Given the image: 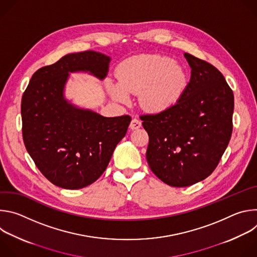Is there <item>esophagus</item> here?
<instances>
[{
	"label": "esophagus",
	"mask_w": 257,
	"mask_h": 257,
	"mask_svg": "<svg viewBox=\"0 0 257 257\" xmlns=\"http://www.w3.org/2000/svg\"><path fill=\"white\" fill-rule=\"evenodd\" d=\"M141 127V122L138 119H132L131 123H130V129L132 130H136L138 128Z\"/></svg>",
	"instance_id": "esophagus-1"
}]
</instances>
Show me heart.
<instances>
[{
  "mask_svg": "<svg viewBox=\"0 0 257 257\" xmlns=\"http://www.w3.org/2000/svg\"><path fill=\"white\" fill-rule=\"evenodd\" d=\"M186 73L179 64L160 55L129 59L119 72V83H109L108 91L120 102L129 94H139V102L146 111L160 113L172 106L184 91Z\"/></svg>",
  "mask_w": 257,
  "mask_h": 257,
  "instance_id": "1",
  "label": "heart"
}]
</instances>
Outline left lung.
<instances>
[{"label": "left lung", "mask_w": 257, "mask_h": 257, "mask_svg": "<svg viewBox=\"0 0 257 257\" xmlns=\"http://www.w3.org/2000/svg\"><path fill=\"white\" fill-rule=\"evenodd\" d=\"M190 81L175 104L140 116L150 137L146 160L173 187L207 178L224 155L233 130L234 94L214 66L188 53Z\"/></svg>", "instance_id": "8db88e82"}]
</instances>
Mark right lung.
Instances as JSON below:
<instances>
[{
    "label": "right lung",
    "mask_w": 257,
    "mask_h": 257,
    "mask_svg": "<svg viewBox=\"0 0 257 257\" xmlns=\"http://www.w3.org/2000/svg\"><path fill=\"white\" fill-rule=\"evenodd\" d=\"M111 58L94 51L68 54L32 75L21 101L22 135L35 166L54 185L80 189L106 169L131 117H103L66 99L69 73L102 80Z\"/></svg>",
    "instance_id": "right-lung-1"
}]
</instances>
